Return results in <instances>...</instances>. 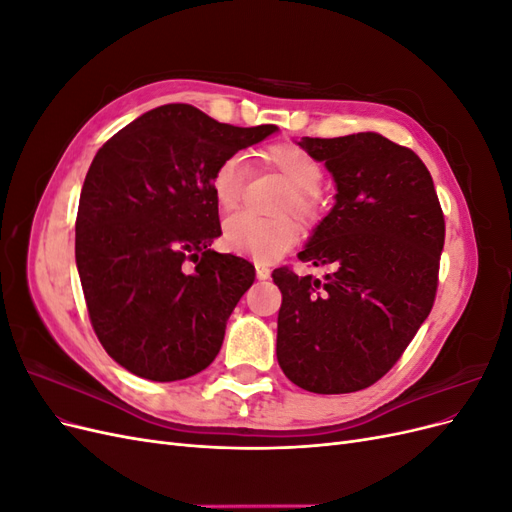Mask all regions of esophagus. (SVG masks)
<instances>
[{
	"label": "esophagus",
	"mask_w": 512,
	"mask_h": 512,
	"mask_svg": "<svg viewBox=\"0 0 512 512\" xmlns=\"http://www.w3.org/2000/svg\"><path fill=\"white\" fill-rule=\"evenodd\" d=\"M269 275H271L269 265H265V262H256V277H258V280H269Z\"/></svg>",
	"instance_id": "obj_1"
}]
</instances>
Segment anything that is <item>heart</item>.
Returning <instances> with one entry per match:
<instances>
[{
  "label": "heart",
  "mask_w": 512,
  "mask_h": 512,
  "mask_svg": "<svg viewBox=\"0 0 512 512\" xmlns=\"http://www.w3.org/2000/svg\"><path fill=\"white\" fill-rule=\"evenodd\" d=\"M262 160L292 185V196H288L286 211H292L303 222H314L322 207L318 192L324 177L322 164L312 153L292 143L267 147L262 151ZM247 175H250V168H247L241 153H232L213 170L211 192L215 203L224 213L235 211L241 205ZM297 237L299 228L288 218L262 220L247 213L232 215L224 222L222 230V243L226 250L262 260L280 256L294 245Z\"/></svg>",
  "instance_id": "b5f03b06"
}]
</instances>
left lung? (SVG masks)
Listing matches in <instances>:
<instances>
[{"instance_id":"1","label":"left lung","mask_w":512,"mask_h":512,"mask_svg":"<svg viewBox=\"0 0 512 512\" xmlns=\"http://www.w3.org/2000/svg\"><path fill=\"white\" fill-rule=\"evenodd\" d=\"M299 147L327 166L335 205L299 260L324 280L275 269L282 290L277 363L309 393L367 389L389 371L431 312L444 215L427 166L376 132L309 138Z\"/></svg>"}]
</instances>
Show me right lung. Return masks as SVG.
Instances as JSON below:
<instances>
[{"label": "right lung", "mask_w": 512, "mask_h": 512, "mask_svg": "<svg viewBox=\"0 0 512 512\" xmlns=\"http://www.w3.org/2000/svg\"><path fill=\"white\" fill-rule=\"evenodd\" d=\"M275 132L164 104L96 153L76 215V269L100 344L130 374L183 380L218 356L254 267L211 250L222 235L211 177Z\"/></svg>", "instance_id": "add662e5"}]
</instances>
